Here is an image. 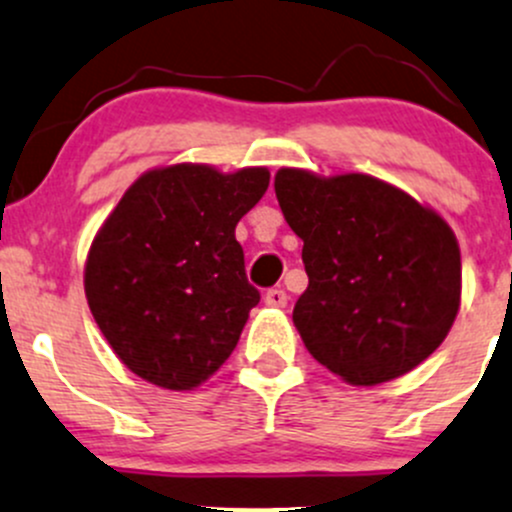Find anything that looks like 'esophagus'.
I'll list each match as a JSON object with an SVG mask.
<instances>
[{
  "label": "esophagus",
  "instance_id": "34e87169",
  "mask_svg": "<svg viewBox=\"0 0 512 512\" xmlns=\"http://www.w3.org/2000/svg\"><path fill=\"white\" fill-rule=\"evenodd\" d=\"M287 292L282 287H275V289H267V294H265V302L270 304V307H287Z\"/></svg>",
  "mask_w": 512,
  "mask_h": 512
}]
</instances>
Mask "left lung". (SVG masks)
<instances>
[{
    "mask_svg": "<svg viewBox=\"0 0 512 512\" xmlns=\"http://www.w3.org/2000/svg\"><path fill=\"white\" fill-rule=\"evenodd\" d=\"M275 193L304 242L292 319L319 364L376 386L441 347L461 307V250L441 215L364 173L282 168Z\"/></svg>",
    "mask_w": 512,
    "mask_h": 512,
    "instance_id": "8db88e82",
    "label": "left lung"
}]
</instances>
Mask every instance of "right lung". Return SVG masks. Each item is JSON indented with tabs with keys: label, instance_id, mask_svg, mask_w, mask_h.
<instances>
[{
	"label": "right lung",
	"instance_id": "obj_1",
	"mask_svg": "<svg viewBox=\"0 0 512 512\" xmlns=\"http://www.w3.org/2000/svg\"><path fill=\"white\" fill-rule=\"evenodd\" d=\"M270 185L267 168L148 170L91 242L86 299L118 359L151 384L188 391L237 347L260 292L235 225Z\"/></svg>",
	"mask_w": 512,
	"mask_h": 512
}]
</instances>
